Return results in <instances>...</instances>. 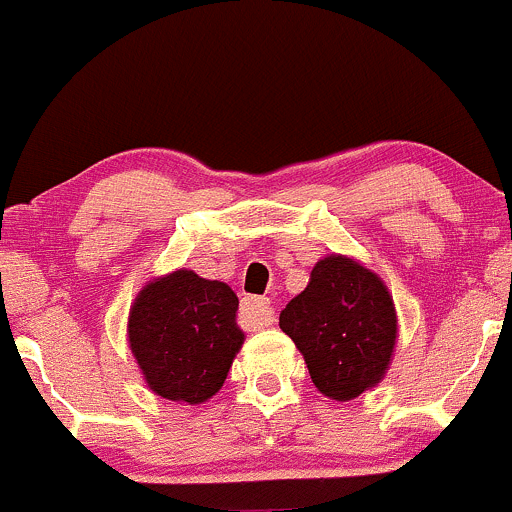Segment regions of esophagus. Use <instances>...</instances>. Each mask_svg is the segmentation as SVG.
<instances>
[{
	"mask_svg": "<svg viewBox=\"0 0 512 512\" xmlns=\"http://www.w3.org/2000/svg\"><path fill=\"white\" fill-rule=\"evenodd\" d=\"M276 313H273V305L268 298H244L239 308V323L244 330H261L266 325L273 323Z\"/></svg>",
	"mask_w": 512,
	"mask_h": 512,
	"instance_id": "esophagus-1",
	"label": "esophagus"
}]
</instances>
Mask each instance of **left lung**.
<instances>
[{
  "instance_id": "1",
  "label": "left lung",
  "mask_w": 512,
  "mask_h": 512,
  "mask_svg": "<svg viewBox=\"0 0 512 512\" xmlns=\"http://www.w3.org/2000/svg\"><path fill=\"white\" fill-rule=\"evenodd\" d=\"M278 325L303 355L318 392L335 402L382 382L399 335L382 278L342 254L315 263L310 283L281 310Z\"/></svg>"
}]
</instances>
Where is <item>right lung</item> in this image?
<instances>
[{"label":"right lung","instance_id":"1","mask_svg":"<svg viewBox=\"0 0 512 512\" xmlns=\"http://www.w3.org/2000/svg\"><path fill=\"white\" fill-rule=\"evenodd\" d=\"M236 310L239 298L226 283L189 268L147 281L128 315L130 350L147 387L192 407L212 399L246 340Z\"/></svg>","mask_w":512,"mask_h":512}]
</instances>
